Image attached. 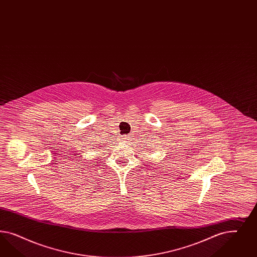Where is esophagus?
Segmentation results:
<instances>
[{"label":"esophagus","mask_w":257,"mask_h":257,"mask_svg":"<svg viewBox=\"0 0 257 257\" xmlns=\"http://www.w3.org/2000/svg\"><path fill=\"white\" fill-rule=\"evenodd\" d=\"M121 138H122V140H123V141H126V140H129V138H128L127 136H122Z\"/></svg>","instance_id":"1"}]
</instances>
